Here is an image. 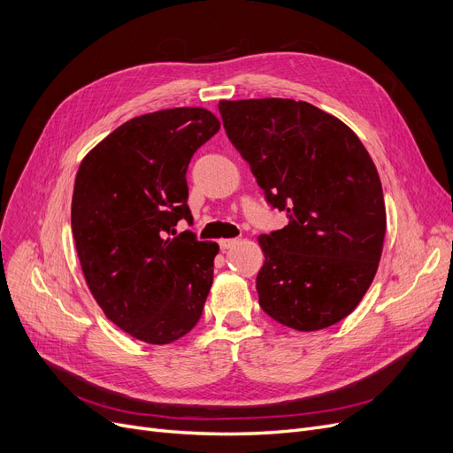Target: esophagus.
<instances>
[{
	"mask_svg": "<svg viewBox=\"0 0 453 453\" xmlns=\"http://www.w3.org/2000/svg\"><path fill=\"white\" fill-rule=\"evenodd\" d=\"M219 244H220V250L226 251V250H231L233 246L239 244V239H220Z\"/></svg>",
	"mask_w": 453,
	"mask_h": 453,
	"instance_id": "34e87169",
	"label": "esophagus"
}]
</instances>
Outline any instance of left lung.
<instances>
[{
    "label": "left lung",
    "mask_w": 453,
    "mask_h": 453,
    "mask_svg": "<svg viewBox=\"0 0 453 453\" xmlns=\"http://www.w3.org/2000/svg\"><path fill=\"white\" fill-rule=\"evenodd\" d=\"M226 134L288 226L260 234L258 304L284 326L347 318L374 279L386 234L376 166L340 119L292 99L220 101Z\"/></svg>",
    "instance_id": "1"
}]
</instances>
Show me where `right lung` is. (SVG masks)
I'll return each instance as SVG.
<instances>
[{"instance_id":"1","label":"right lung","mask_w":453,"mask_h":453,"mask_svg":"<svg viewBox=\"0 0 453 453\" xmlns=\"http://www.w3.org/2000/svg\"><path fill=\"white\" fill-rule=\"evenodd\" d=\"M219 130L203 108L147 113L79 166L71 229L86 282L108 319L141 342L173 343L202 318L219 244L174 227L193 224L185 174Z\"/></svg>"}]
</instances>
